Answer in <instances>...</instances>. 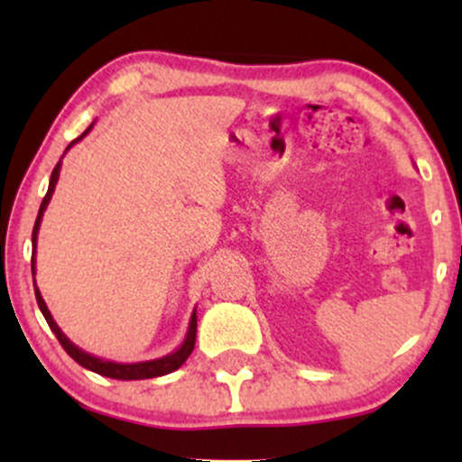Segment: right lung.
I'll return each instance as SVG.
<instances>
[{"label": "right lung", "instance_id": "obj_1", "mask_svg": "<svg viewBox=\"0 0 462 462\" xmlns=\"http://www.w3.org/2000/svg\"><path fill=\"white\" fill-rule=\"evenodd\" d=\"M93 128V124L88 125L87 132H84L82 136H78L76 141L69 143V147L65 152L71 150L73 145H76L78 141H82L84 136L88 134ZM60 167H62V158L58 161V164L54 167V171H51V178H50V189H47V195L41 201V208H39V217H36V224H34V230H32V245H34V256H36V236H39V227H41V221H43V213L47 208V204H50L51 195H54V189H56V182L58 178H60ZM36 272V261L32 258V273ZM34 295H36V304H39L41 312H43L47 326L51 328V332L56 334V338L60 341V346L65 347V352L76 360L78 365H82L84 369L88 371H95V374L99 375H106V378H115V380H145V378H158V375H167L171 374V371L180 369L184 365V360L190 356V352H193L195 347V332H198V315H190V321H189V330H187V337H184L182 346H180L176 352L167 354V356L162 358H153V360H145V363H113V360H104L99 356H93V354L84 352V349H79L76 343H71L67 338V334L58 328V323L54 321V317H51L50 309H47L43 295H41L39 286L34 282Z\"/></svg>", "mask_w": 462, "mask_h": 462}]
</instances>
